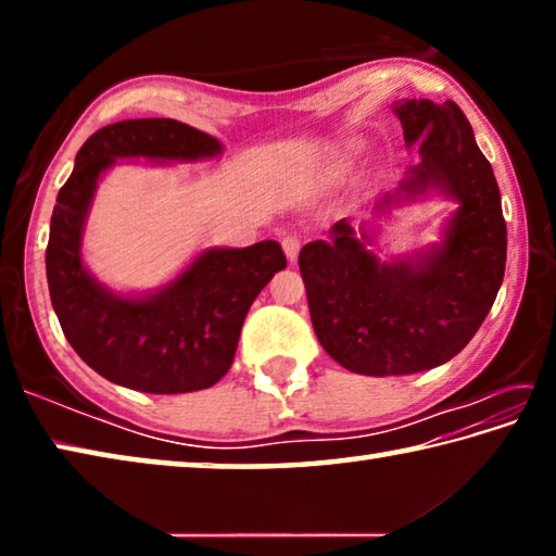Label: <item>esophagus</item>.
I'll use <instances>...</instances> for the list:
<instances>
[{
	"label": "esophagus",
	"instance_id": "obj_1",
	"mask_svg": "<svg viewBox=\"0 0 556 556\" xmlns=\"http://www.w3.org/2000/svg\"><path fill=\"white\" fill-rule=\"evenodd\" d=\"M281 248H285V255L289 257V262H294L299 257V250H301V242L294 235H287L285 240H281Z\"/></svg>",
	"mask_w": 556,
	"mask_h": 556
}]
</instances>
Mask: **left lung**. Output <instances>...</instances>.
<instances>
[{"mask_svg": "<svg viewBox=\"0 0 556 556\" xmlns=\"http://www.w3.org/2000/svg\"><path fill=\"white\" fill-rule=\"evenodd\" d=\"M392 112L419 162L375 203L370 220L357 228L338 220L328 240L299 252L318 343L345 370L370 378L431 370L464 351L491 312L507 255L493 166L456 102L394 100ZM434 194L457 205L440 240L412 256H375L377 220Z\"/></svg>", "mask_w": 556, "mask_h": 556, "instance_id": "8db88e82", "label": "left lung"}]
</instances>
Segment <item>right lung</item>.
<instances>
[{"mask_svg": "<svg viewBox=\"0 0 556 556\" xmlns=\"http://www.w3.org/2000/svg\"><path fill=\"white\" fill-rule=\"evenodd\" d=\"M223 144L178 119H125L98 129L75 156L51 215L46 277L73 351L102 378L152 394L213 388L230 370L252 301L287 267L281 244L205 248L166 285L117 291L83 257L96 191L117 162L188 164L218 159Z\"/></svg>", "mask_w": 556, "mask_h": 556, "instance_id": "right-lung-1", "label": "right lung"}]
</instances>
